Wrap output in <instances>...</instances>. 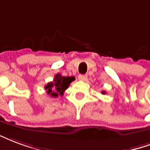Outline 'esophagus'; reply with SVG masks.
Returning <instances> with one entry per match:
<instances>
[{"label":"esophagus","instance_id":"obj_1","mask_svg":"<svg viewBox=\"0 0 150 150\" xmlns=\"http://www.w3.org/2000/svg\"><path fill=\"white\" fill-rule=\"evenodd\" d=\"M78 79H79L80 81H86V79H87V76H86V75H80V76H78Z\"/></svg>","mask_w":150,"mask_h":150}]
</instances>
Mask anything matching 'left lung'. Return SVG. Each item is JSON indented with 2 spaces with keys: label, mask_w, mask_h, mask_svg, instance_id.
I'll list each match as a JSON object with an SVG mask.
<instances>
[{
  "label": "left lung",
  "mask_w": 150,
  "mask_h": 150,
  "mask_svg": "<svg viewBox=\"0 0 150 150\" xmlns=\"http://www.w3.org/2000/svg\"><path fill=\"white\" fill-rule=\"evenodd\" d=\"M101 93H102V94H105V92L102 91V92H101Z\"/></svg>",
  "instance_id": "left-lung-1"
}]
</instances>
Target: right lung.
<instances>
[{
    "mask_svg": "<svg viewBox=\"0 0 150 150\" xmlns=\"http://www.w3.org/2000/svg\"><path fill=\"white\" fill-rule=\"evenodd\" d=\"M75 80L74 76H64L57 74L54 76V79L51 82L48 83L45 86L46 93L52 98H57L58 96L64 94L65 89L69 88L72 81Z\"/></svg>",
    "mask_w": 150,
    "mask_h": 150,
    "instance_id": "right-lung-1",
    "label": "right lung"
}]
</instances>
